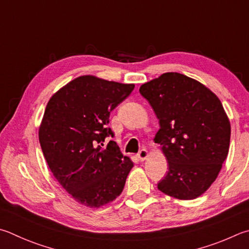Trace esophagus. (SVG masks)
<instances>
[{
  "instance_id": "esophagus-1",
  "label": "esophagus",
  "mask_w": 249,
  "mask_h": 249,
  "mask_svg": "<svg viewBox=\"0 0 249 249\" xmlns=\"http://www.w3.org/2000/svg\"><path fill=\"white\" fill-rule=\"evenodd\" d=\"M137 157H138V159H139L140 161L146 160L147 157H148V151L146 150V149H142V150H140V151L137 153Z\"/></svg>"
}]
</instances>
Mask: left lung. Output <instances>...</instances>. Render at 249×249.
<instances>
[{
	"mask_svg": "<svg viewBox=\"0 0 249 249\" xmlns=\"http://www.w3.org/2000/svg\"><path fill=\"white\" fill-rule=\"evenodd\" d=\"M139 92L159 120L155 140L169 163L158 189L195 199L214 182L229 153L231 125L222 103L206 86L179 73L162 74Z\"/></svg>",
	"mask_w": 249,
	"mask_h": 249,
	"instance_id": "left-lung-1",
	"label": "left lung"
}]
</instances>
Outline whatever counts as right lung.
<instances>
[{
  "label": "right lung",
  "instance_id": "1",
  "mask_svg": "<svg viewBox=\"0 0 249 249\" xmlns=\"http://www.w3.org/2000/svg\"><path fill=\"white\" fill-rule=\"evenodd\" d=\"M134 84L94 76L70 81L50 99L39 142L50 170L76 201L99 208L123 192L134 163L122 155L107 127L110 113L127 98Z\"/></svg>",
  "mask_w": 249,
  "mask_h": 249
}]
</instances>
